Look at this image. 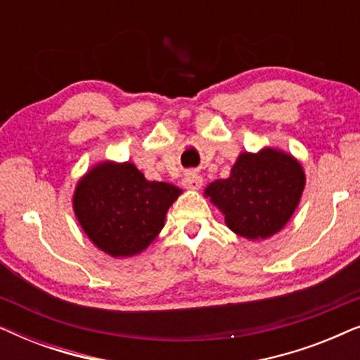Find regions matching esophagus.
Returning a JSON list of instances; mask_svg holds the SVG:
<instances>
[{"instance_id": "1", "label": "esophagus", "mask_w": 360, "mask_h": 360, "mask_svg": "<svg viewBox=\"0 0 360 360\" xmlns=\"http://www.w3.org/2000/svg\"><path fill=\"white\" fill-rule=\"evenodd\" d=\"M201 185H203V179H201L198 174H195V172H188V174L184 176V186H185V188L198 190Z\"/></svg>"}]
</instances>
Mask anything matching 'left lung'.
<instances>
[{
  "label": "left lung",
  "mask_w": 360,
  "mask_h": 360,
  "mask_svg": "<svg viewBox=\"0 0 360 360\" xmlns=\"http://www.w3.org/2000/svg\"><path fill=\"white\" fill-rule=\"evenodd\" d=\"M304 172L287 152L265 147L243 152L228 179L205 188V196L224 214L228 228L245 239H265L283 229L304 188Z\"/></svg>",
  "instance_id": "left-lung-1"
}]
</instances>
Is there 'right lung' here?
<instances>
[{"instance_id":"right-lung-1","label":"right lung","mask_w":360,"mask_h":360,"mask_svg":"<svg viewBox=\"0 0 360 360\" xmlns=\"http://www.w3.org/2000/svg\"><path fill=\"white\" fill-rule=\"evenodd\" d=\"M181 190L149 181L131 162L96 164L73 193V211L88 239L111 257H132L149 248Z\"/></svg>"}]
</instances>
